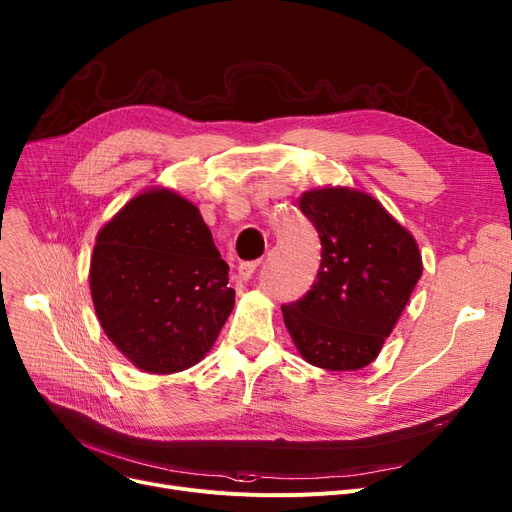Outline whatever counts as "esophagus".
I'll list each match as a JSON object with an SVG mask.
<instances>
[{
    "instance_id": "1",
    "label": "esophagus",
    "mask_w": 512,
    "mask_h": 512,
    "mask_svg": "<svg viewBox=\"0 0 512 512\" xmlns=\"http://www.w3.org/2000/svg\"><path fill=\"white\" fill-rule=\"evenodd\" d=\"M257 265H259V261H245V263H240L238 270H236V278L242 280V282L251 280V276H253L255 270H257Z\"/></svg>"
}]
</instances>
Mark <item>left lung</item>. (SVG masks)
<instances>
[{
    "label": "left lung",
    "mask_w": 512,
    "mask_h": 512,
    "mask_svg": "<svg viewBox=\"0 0 512 512\" xmlns=\"http://www.w3.org/2000/svg\"><path fill=\"white\" fill-rule=\"evenodd\" d=\"M321 263L311 290L282 307L301 357L321 369L357 371L378 359L423 274L413 234L359 188L305 191Z\"/></svg>",
    "instance_id": "obj_1"
}]
</instances>
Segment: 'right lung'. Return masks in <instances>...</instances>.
<instances>
[{"instance_id": "1", "label": "right lung", "mask_w": 512, "mask_h": 512, "mask_svg": "<svg viewBox=\"0 0 512 512\" xmlns=\"http://www.w3.org/2000/svg\"><path fill=\"white\" fill-rule=\"evenodd\" d=\"M95 242L91 297L105 336L147 373L197 365L234 307L228 263L197 205L172 188L151 186Z\"/></svg>"}]
</instances>
